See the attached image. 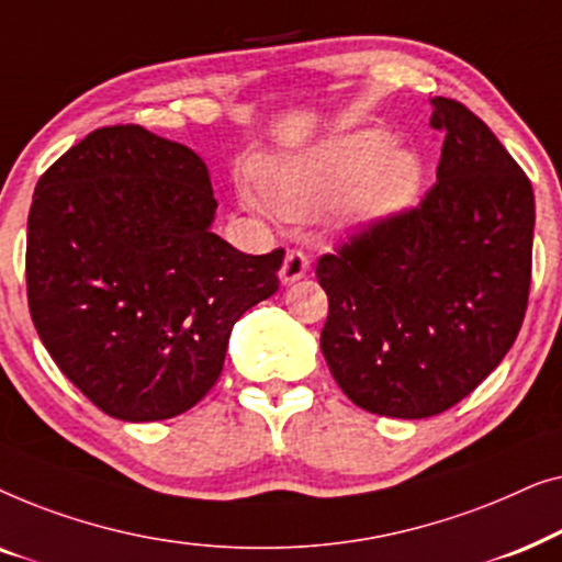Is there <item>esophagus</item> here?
I'll list each match as a JSON object with an SVG mask.
<instances>
[{
    "label": "esophagus",
    "mask_w": 562,
    "mask_h": 562,
    "mask_svg": "<svg viewBox=\"0 0 562 562\" xmlns=\"http://www.w3.org/2000/svg\"><path fill=\"white\" fill-rule=\"evenodd\" d=\"M310 273V258L302 250H289L281 266V283H296L299 279Z\"/></svg>",
    "instance_id": "34e87169"
}]
</instances>
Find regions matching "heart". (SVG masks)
Returning <instances> with one entry per match:
<instances>
[{
	"mask_svg": "<svg viewBox=\"0 0 562 562\" xmlns=\"http://www.w3.org/2000/svg\"><path fill=\"white\" fill-rule=\"evenodd\" d=\"M256 191L243 187L248 210L310 220L329 206L333 222L348 233H375L417 206L427 168L417 148L394 143L383 127H356L312 148L268 156L256 164Z\"/></svg>",
	"mask_w": 562,
	"mask_h": 562,
	"instance_id": "b5f03b06",
	"label": "heart"
}]
</instances>
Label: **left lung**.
Instances as JSON below:
<instances>
[{"label":"left lung","instance_id":"8db88e82","mask_svg":"<svg viewBox=\"0 0 562 562\" xmlns=\"http://www.w3.org/2000/svg\"><path fill=\"white\" fill-rule=\"evenodd\" d=\"M429 125L445 143L425 202L317 263L329 373L360 409L396 419L450 409L502 363L532 281L525 171L456 99L435 97Z\"/></svg>","mask_w":562,"mask_h":562}]
</instances>
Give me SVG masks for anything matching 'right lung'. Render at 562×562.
I'll list each match as a JSON object with an SVG mask.
<instances>
[{
    "instance_id": "1",
    "label": "right lung",
    "mask_w": 562,
    "mask_h": 562,
    "mask_svg": "<svg viewBox=\"0 0 562 562\" xmlns=\"http://www.w3.org/2000/svg\"><path fill=\"white\" fill-rule=\"evenodd\" d=\"M210 168L137 125L102 127L37 181L27 304L68 381L104 414L158 422L217 383L235 322L279 291L283 250L212 233Z\"/></svg>"
}]
</instances>
